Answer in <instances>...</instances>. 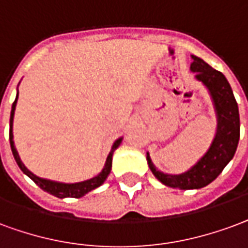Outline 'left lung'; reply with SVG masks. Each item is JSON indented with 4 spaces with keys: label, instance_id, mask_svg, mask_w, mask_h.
<instances>
[{
    "label": "left lung",
    "instance_id": "obj_1",
    "mask_svg": "<svg viewBox=\"0 0 248 248\" xmlns=\"http://www.w3.org/2000/svg\"><path fill=\"white\" fill-rule=\"evenodd\" d=\"M190 71L196 73V78L208 88L217 115V133L206 154L190 170L180 175L164 173L154 166L147 152L150 170L161 184L179 189H200L216 180L234 154L239 142L241 122L239 110L230 84L217 69L205 63L202 59L193 56Z\"/></svg>",
    "mask_w": 248,
    "mask_h": 248
}]
</instances>
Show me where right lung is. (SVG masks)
<instances>
[{"label":"right lung","instance_id":"1","mask_svg":"<svg viewBox=\"0 0 248 248\" xmlns=\"http://www.w3.org/2000/svg\"><path fill=\"white\" fill-rule=\"evenodd\" d=\"M16 101H18V92H16V101L13 102L12 106V113H10V130H9V140H10V147H12L13 156L16 159V164L21 168V170L30 177L31 180L34 181L39 188L47 192V193L52 194L55 197H59V199H65V197H73V199H80L82 196H85L88 192L96 189L100 185L104 184V181L108 179V176L110 173V170H111V160H113V152L118 148V146L122 142V138L117 139L113 146H111V151L106 157L105 167L102 168L100 173L94 177H92L89 180L80 181V183H73V184H67V183H59V181H52L48 180V179H42L39 176L34 175L31 170H29L26 168V166L22 163L21 157L18 155V151H16V144H14V140H13V119H14V111H16Z\"/></svg>","mask_w":248,"mask_h":248}]
</instances>
